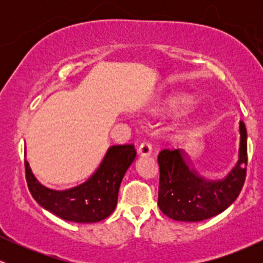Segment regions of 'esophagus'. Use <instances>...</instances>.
<instances>
[{"label": "esophagus", "mask_w": 263, "mask_h": 263, "mask_svg": "<svg viewBox=\"0 0 263 263\" xmlns=\"http://www.w3.org/2000/svg\"><path fill=\"white\" fill-rule=\"evenodd\" d=\"M138 153H140L141 156H149L151 153H152V144L147 141L142 142L140 147H138Z\"/></svg>", "instance_id": "1"}]
</instances>
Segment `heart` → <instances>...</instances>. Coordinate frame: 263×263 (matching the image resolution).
Segmentation results:
<instances>
[{"instance_id": "obj_1", "label": "heart", "mask_w": 263, "mask_h": 263, "mask_svg": "<svg viewBox=\"0 0 263 263\" xmlns=\"http://www.w3.org/2000/svg\"><path fill=\"white\" fill-rule=\"evenodd\" d=\"M193 100L188 95H178L167 102V108L173 112H183L192 106Z\"/></svg>"}]
</instances>
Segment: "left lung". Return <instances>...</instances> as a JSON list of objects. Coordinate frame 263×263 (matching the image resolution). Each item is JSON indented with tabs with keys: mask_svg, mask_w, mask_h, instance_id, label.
<instances>
[{
	"mask_svg": "<svg viewBox=\"0 0 263 263\" xmlns=\"http://www.w3.org/2000/svg\"><path fill=\"white\" fill-rule=\"evenodd\" d=\"M158 206L177 221H203L222 213L242 190L247 170V132L240 122L238 162L222 180H206L190 170L180 149L164 148L158 155Z\"/></svg>",
	"mask_w": 263,
	"mask_h": 263,
	"instance_id": "1",
	"label": "left lung"
}]
</instances>
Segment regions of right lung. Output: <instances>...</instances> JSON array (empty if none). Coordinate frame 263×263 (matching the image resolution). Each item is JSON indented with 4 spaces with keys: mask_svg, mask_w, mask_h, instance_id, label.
I'll use <instances>...</instances> for the list:
<instances>
[{
    "mask_svg": "<svg viewBox=\"0 0 263 263\" xmlns=\"http://www.w3.org/2000/svg\"><path fill=\"white\" fill-rule=\"evenodd\" d=\"M136 158L135 144L110 147L85 183L68 190H53L42 185L25 159L26 180L34 200L60 219L73 222H98L112 214L117 205L120 184Z\"/></svg>",
    "mask_w": 263,
    "mask_h": 263,
    "instance_id": "add662e5",
    "label": "right lung"
}]
</instances>
